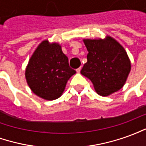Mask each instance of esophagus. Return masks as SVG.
<instances>
[{"label": "esophagus", "mask_w": 146, "mask_h": 146, "mask_svg": "<svg viewBox=\"0 0 146 146\" xmlns=\"http://www.w3.org/2000/svg\"><path fill=\"white\" fill-rule=\"evenodd\" d=\"M80 70H81V67H79L78 69H76V73H79L80 72Z\"/></svg>", "instance_id": "1"}]
</instances>
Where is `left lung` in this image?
Wrapping results in <instances>:
<instances>
[{
    "label": "left lung",
    "instance_id": "obj_1",
    "mask_svg": "<svg viewBox=\"0 0 146 146\" xmlns=\"http://www.w3.org/2000/svg\"><path fill=\"white\" fill-rule=\"evenodd\" d=\"M88 54L80 73L92 80L95 91L102 96L117 92L125 84L131 62L118 42L106 40H84Z\"/></svg>",
    "mask_w": 146,
    "mask_h": 146
}]
</instances>
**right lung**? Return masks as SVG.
Listing matches in <instances>:
<instances>
[{
	"mask_svg": "<svg viewBox=\"0 0 146 146\" xmlns=\"http://www.w3.org/2000/svg\"><path fill=\"white\" fill-rule=\"evenodd\" d=\"M76 70L58 44L43 41L30 58L26 70V78L32 92L46 100L59 98L68 80Z\"/></svg>",
	"mask_w": 146,
	"mask_h": 146,
	"instance_id": "1",
	"label": "right lung"
}]
</instances>
